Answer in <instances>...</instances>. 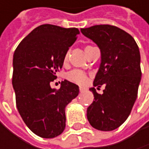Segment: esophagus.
Masks as SVG:
<instances>
[{
    "label": "esophagus",
    "instance_id": "34e87169",
    "mask_svg": "<svg viewBox=\"0 0 149 149\" xmlns=\"http://www.w3.org/2000/svg\"><path fill=\"white\" fill-rule=\"evenodd\" d=\"M84 90H85V89H84V88H83V87H80V88H79V91H80V92H83Z\"/></svg>",
    "mask_w": 149,
    "mask_h": 149
}]
</instances>
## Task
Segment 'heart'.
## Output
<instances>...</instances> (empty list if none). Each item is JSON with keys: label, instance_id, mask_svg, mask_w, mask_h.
<instances>
[{"label": "heart", "instance_id": "obj_1", "mask_svg": "<svg viewBox=\"0 0 149 149\" xmlns=\"http://www.w3.org/2000/svg\"><path fill=\"white\" fill-rule=\"evenodd\" d=\"M92 46L91 45H87L85 47V50L91 48ZM68 56H69V53L67 52L65 55V58H64V61L66 62L68 60ZM66 78L72 82V83H74V84H79V85H83L86 82H87V75L85 74L83 71L81 70H72L71 72H69L67 74H66Z\"/></svg>", "mask_w": 149, "mask_h": 149}]
</instances>
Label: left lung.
Returning a JSON list of instances; mask_svg holds the SVG:
<instances>
[{"label": "left lung", "instance_id": "8db88e82", "mask_svg": "<svg viewBox=\"0 0 149 149\" xmlns=\"http://www.w3.org/2000/svg\"><path fill=\"white\" fill-rule=\"evenodd\" d=\"M81 32L101 50L94 86H105L103 94L90 89L94 101L87 109V118L96 130L111 131L127 120L137 97L141 77L139 47L130 33L115 26L96 25Z\"/></svg>", "mask_w": 149, "mask_h": 149}]
</instances>
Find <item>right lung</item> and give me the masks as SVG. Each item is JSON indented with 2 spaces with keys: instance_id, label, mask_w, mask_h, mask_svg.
Wrapping results in <instances>:
<instances>
[{
  "instance_id": "add662e5",
  "label": "right lung",
  "mask_w": 149,
  "mask_h": 149,
  "mask_svg": "<svg viewBox=\"0 0 149 149\" xmlns=\"http://www.w3.org/2000/svg\"><path fill=\"white\" fill-rule=\"evenodd\" d=\"M78 33L76 27L41 25L15 50L12 83L16 106L26 125L40 137L53 138L64 131L65 106L78 95V86L67 80L58 90L50 85Z\"/></svg>"
}]
</instances>
